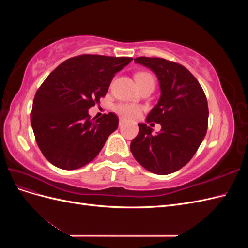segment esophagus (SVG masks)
I'll return each mask as SVG.
<instances>
[{
	"instance_id": "1",
	"label": "esophagus",
	"mask_w": 248,
	"mask_h": 248,
	"mask_svg": "<svg viewBox=\"0 0 248 248\" xmlns=\"http://www.w3.org/2000/svg\"><path fill=\"white\" fill-rule=\"evenodd\" d=\"M125 123V120L124 119H122V118H120V121H119V125L120 126H122L123 124Z\"/></svg>"
}]
</instances>
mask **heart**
<instances>
[{
	"label": "heart",
	"instance_id": "1",
	"mask_svg": "<svg viewBox=\"0 0 248 248\" xmlns=\"http://www.w3.org/2000/svg\"><path fill=\"white\" fill-rule=\"evenodd\" d=\"M136 80L138 82L139 87L141 86L142 84H146V82L152 81L154 82L153 77L150 74L149 72H138L136 74ZM115 110L118 115L121 116L124 119H134L140 116V108L139 106H136V104H131V103H119L115 107Z\"/></svg>",
	"mask_w": 248,
	"mask_h": 248
}]
</instances>
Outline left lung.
I'll list each match as a JSON object with an SVG mask.
<instances>
[{"label": "left lung", "mask_w": 248, "mask_h": 248, "mask_svg": "<svg viewBox=\"0 0 248 248\" xmlns=\"http://www.w3.org/2000/svg\"><path fill=\"white\" fill-rule=\"evenodd\" d=\"M134 62L151 69L159 81L160 98L147 122L161 125L152 134L145 123L130 144L137 161L149 171L168 175L188 163L208 128V102L200 82L184 66L161 58L139 57Z\"/></svg>", "instance_id": "obj_1"}]
</instances>
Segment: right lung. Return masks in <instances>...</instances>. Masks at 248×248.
<instances>
[{"instance_id": "obj_1", "label": "right lung", "mask_w": 248, "mask_h": 248, "mask_svg": "<svg viewBox=\"0 0 248 248\" xmlns=\"http://www.w3.org/2000/svg\"><path fill=\"white\" fill-rule=\"evenodd\" d=\"M132 58L81 55L66 60L36 92L31 124L44 157L62 170H76L99 154L119 125L109 112L91 119L89 108L99 103L111 79Z\"/></svg>"}]
</instances>
